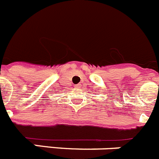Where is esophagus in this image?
<instances>
[{
	"instance_id": "1",
	"label": "esophagus",
	"mask_w": 159,
	"mask_h": 159,
	"mask_svg": "<svg viewBox=\"0 0 159 159\" xmlns=\"http://www.w3.org/2000/svg\"><path fill=\"white\" fill-rule=\"evenodd\" d=\"M75 88H79V87H80V85H75Z\"/></svg>"
}]
</instances>
